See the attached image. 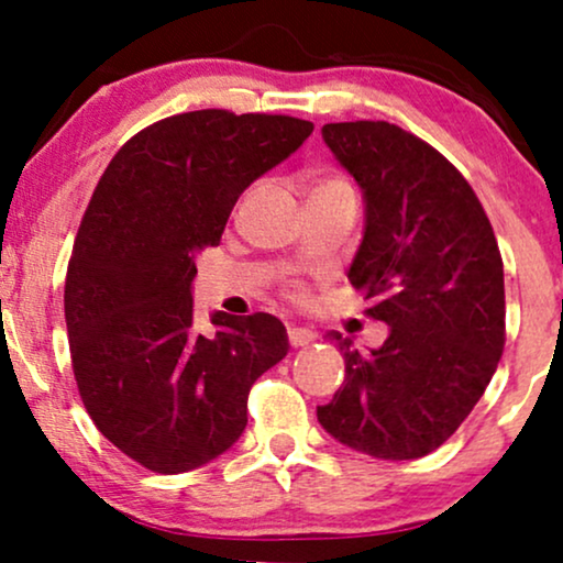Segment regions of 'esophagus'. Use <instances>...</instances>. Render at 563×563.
Wrapping results in <instances>:
<instances>
[{
	"label": "esophagus",
	"mask_w": 563,
	"mask_h": 563,
	"mask_svg": "<svg viewBox=\"0 0 563 563\" xmlns=\"http://www.w3.org/2000/svg\"><path fill=\"white\" fill-rule=\"evenodd\" d=\"M314 339H318V333H314L312 328H296V325L288 328V341H290V346H294V349L309 346Z\"/></svg>",
	"instance_id": "34e87169"
}]
</instances>
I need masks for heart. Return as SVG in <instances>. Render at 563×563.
<instances>
[{"instance_id": "heart-1", "label": "heart", "mask_w": 563, "mask_h": 563, "mask_svg": "<svg viewBox=\"0 0 563 563\" xmlns=\"http://www.w3.org/2000/svg\"><path fill=\"white\" fill-rule=\"evenodd\" d=\"M325 190H354V187L349 185L344 177H333L331 174V177H320L312 192H325Z\"/></svg>"}]
</instances>
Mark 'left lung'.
Masks as SVG:
<instances>
[{
  "label": "left lung",
  "mask_w": 563,
  "mask_h": 563,
  "mask_svg": "<svg viewBox=\"0 0 563 563\" xmlns=\"http://www.w3.org/2000/svg\"><path fill=\"white\" fill-rule=\"evenodd\" d=\"M363 190L365 228L349 280L389 325L360 352L331 331L346 378L318 421L335 442L416 461L448 442L493 380L506 344L503 260L493 224L442 153L389 121L322 126Z\"/></svg>",
  "instance_id": "left-lung-1"
}]
</instances>
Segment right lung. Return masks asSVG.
Segmentation results:
<instances>
[{"label": "right lung", "instance_id": "right-lung-1", "mask_svg": "<svg viewBox=\"0 0 563 563\" xmlns=\"http://www.w3.org/2000/svg\"><path fill=\"white\" fill-rule=\"evenodd\" d=\"M312 121L179 113L115 153L81 219L66 277V325L81 402L124 455L185 474L228 452L254 380L288 354L267 312L192 318L198 254L232 206L312 134Z\"/></svg>", "mask_w": 563, "mask_h": 563}]
</instances>
